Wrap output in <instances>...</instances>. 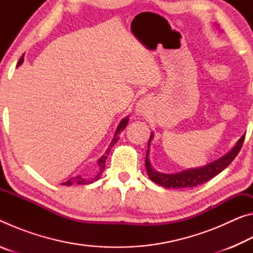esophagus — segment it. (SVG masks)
<instances>
[{
  "instance_id": "34e87169",
  "label": "esophagus",
  "mask_w": 253,
  "mask_h": 253,
  "mask_svg": "<svg viewBox=\"0 0 253 253\" xmlns=\"http://www.w3.org/2000/svg\"><path fill=\"white\" fill-rule=\"evenodd\" d=\"M149 109H151V100L148 98H143L136 104L135 113L139 116L140 115L144 116V115H147L149 113Z\"/></svg>"
}]
</instances>
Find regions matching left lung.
Wrapping results in <instances>:
<instances>
[{
	"label": "left lung",
	"instance_id": "1",
	"mask_svg": "<svg viewBox=\"0 0 253 253\" xmlns=\"http://www.w3.org/2000/svg\"><path fill=\"white\" fill-rule=\"evenodd\" d=\"M246 134L240 138L235 146L231 149V151L225 154L224 156H222L217 161H214L211 164H208L203 166V168L199 169H191L186 170H182V172L176 174H165L160 173L156 169L152 168L151 163H149L148 154H149V143L152 142L153 138V132L148 140V149L146 153V158H145V165H146L147 174L149 178L153 182L161 186L168 187V188H185V187H194L198 186L200 184H203L205 182L210 181V179L216 176L217 174L221 173L224 169L228 168L231 164L235 156L238 155L240 149L242 147V144L245 142Z\"/></svg>",
	"mask_w": 253,
	"mask_h": 253
}]
</instances>
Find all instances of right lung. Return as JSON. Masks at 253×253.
Here are the masks:
<instances>
[{
    "instance_id": "right-lung-1",
    "label": "right lung",
    "mask_w": 253,
    "mask_h": 253,
    "mask_svg": "<svg viewBox=\"0 0 253 253\" xmlns=\"http://www.w3.org/2000/svg\"><path fill=\"white\" fill-rule=\"evenodd\" d=\"M23 57H24V55H22V57H21V59L19 60V62H18V65H16V67H19L20 65H22V62H23V60H24V59H23ZM128 121H129V119H128V117H126V118H124L121 123H119V125H118L117 129H116V132H115L114 138H113V140H111V143L109 144V147L107 148V151L105 152L104 155H102V156L99 158V160H98V168H99V169H98V174L96 175V176L93 177L92 179H90V181H88V179H84V178H83L81 176L71 177L70 179H68L67 182L62 183L63 185H68V186H70V185H72V184H79V185H85V184H90V183H93V182L98 181V179H99V177H100V175H101V174H102V172H104V170H105L107 156H108V154H109V152H110L111 147H113L114 145L117 143V140H118V135L121 134V132H122V131L126 128L127 124H128Z\"/></svg>"
}]
</instances>
